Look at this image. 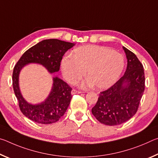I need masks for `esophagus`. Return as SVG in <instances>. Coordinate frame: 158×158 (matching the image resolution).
Listing matches in <instances>:
<instances>
[{
  "instance_id": "34e87169",
  "label": "esophagus",
  "mask_w": 158,
  "mask_h": 158,
  "mask_svg": "<svg viewBox=\"0 0 158 158\" xmlns=\"http://www.w3.org/2000/svg\"><path fill=\"white\" fill-rule=\"evenodd\" d=\"M83 93L82 91H79V90H77L75 89H73L72 90V94L74 95V94H79V93Z\"/></svg>"
}]
</instances>
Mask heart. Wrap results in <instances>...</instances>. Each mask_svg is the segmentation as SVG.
Returning <instances> with one entry per match:
<instances>
[{
	"mask_svg": "<svg viewBox=\"0 0 158 158\" xmlns=\"http://www.w3.org/2000/svg\"><path fill=\"white\" fill-rule=\"evenodd\" d=\"M125 66L123 56L109 48L86 44L74 49L71 58L64 57L60 63L63 76L75 84L86 71L89 77L82 83L84 88L95 85L100 89L110 87L121 76Z\"/></svg>",
	"mask_w": 158,
	"mask_h": 158,
	"instance_id": "obj_1",
	"label": "heart"
}]
</instances>
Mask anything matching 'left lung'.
I'll return each instance as SVG.
<instances>
[{
	"mask_svg": "<svg viewBox=\"0 0 158 158\" xmlns=\"http://www.w3.org/2000/svg\"><path fill=\"white\" fill-rule=\"evenodd\" d=\"M126 54V71L109 89L100 92L92 114L101 123L118 125L130 120L138 110L145 89L143 67L133 52L123 47Z\"/></svg>",
	"mask_w": 158,
	"mask_h": 158,
	"instance_id": "left-lung-1",
	"label": "left lung"
}]
</instances>
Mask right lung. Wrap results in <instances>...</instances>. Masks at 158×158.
<instances>
[{"label": "right lung", "mask_w": 158, "mask_h": 158, "mask_svg": "<svg viewBox=\"0 0 158 158\" xmlns=\"http://www.w3.org/2000/svg\"><path fill=\"white\" fill-rule=\"evenodd\" d=\"M74 45L57 39L44 40L28 49L16 64L12 74V85L21 111L31 121L40 124L57 122L68 109L72 99V88L58 77H53V86L49 95L38 105L28 103L20 92L19 75L21 69L27 64L39 63L50 73L58 72L63 55Z\"/></svg>", "instance_id": "add662e5"}]
</instances>
